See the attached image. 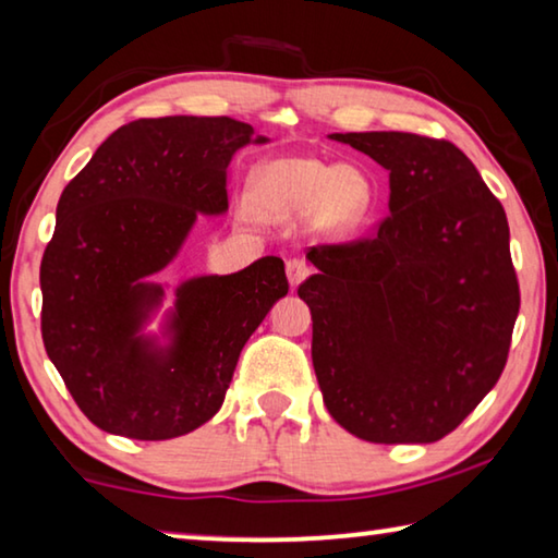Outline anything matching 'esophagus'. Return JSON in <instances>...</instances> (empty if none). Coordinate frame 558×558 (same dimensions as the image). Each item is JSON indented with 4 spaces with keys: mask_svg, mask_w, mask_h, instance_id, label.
I'll return each instance as SVG.
<instances>
[{
    "mask_svg": "<svg viewBox=\"0 0 558 558\" xmlns=\"http://www.w3.org/2000/svg\"><path fill=\"white\" fill-rule=\"evenodd\" d=\"M310 264H306L304 259H289L287 262V277H289V284H292V289H296L302 281L310 277Z\"/></svg>",
    "mask_w": 558,
    "mask_h": 558,
    "instance_id": "obj_1",
    "label": "esophagus"
}]
</instances>
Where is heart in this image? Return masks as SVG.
I'll use <instances>...</instances> for the list:
<instances>
[{"mask_svg":"<svg viewBox=\"0 0 558 558\" xmlns=\"http://www.w3.org/2000/svg\"><path fill=\"white\" fill-rule=\"evenodd\" d=\"M252 201L266 214L322 208L332 226H352L373 204V183L357 166L332 168L312 158L277 160L254 173Z\"/></svg>","mask_w":558,"mask_h":558,"instance_id":"b5f03b06","label":"heart"}]
</instances>
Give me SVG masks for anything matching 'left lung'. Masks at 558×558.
Returning <instances> with one entry per match:
<instances>
[{
	"label": "left lung",
	"mask_w": 558,
	"mask_h": 558,
	"mask_svg": "<svg viewBox=\"0 0 558 558\" xmlns=\"http://www.w3.org/2000/svg\"><path fill=\"white\" fill-rule=\"evenodd\" d=\"M390 171L369 236L310 248L319 274L296 294L312 312L325 405L369 442H435L504 373L521 292L500 201L446 138L335 133Z\"/></svg>",
	"instance_id": "obj_1"
}]
</instances>
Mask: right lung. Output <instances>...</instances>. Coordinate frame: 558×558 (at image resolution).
<instances>
[{
	"label": "right lung",
	"mask_w": 558,
	"mask_h": 558,
	"mask_svg": "<svg viewBox=\"0 0 558 558\" xmlns=\"http://www.w3.org/2000/svg\"><path fill=\"white\" fill-rule=\"evenodd\" d=\"M252 135L226 116L141 118L64 185L39 266L43 342L100 430L168 440L211 420L246 339L289 292L284 262L264 256L229 277L185 281L168 354L135 337L163 294L141 279L171 264L198 211L229 208L226 168Z\"/></svg>",
	"instance_id": "right-lung-1"
}]
</instances>
